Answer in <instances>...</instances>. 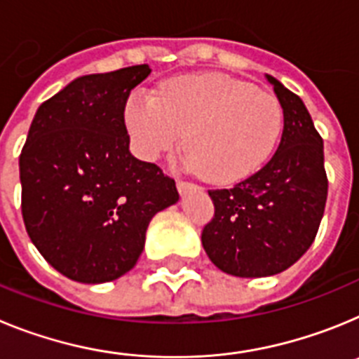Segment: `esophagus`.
Masks as SVG:
<instances>
[{
  "mask_svg": "<svg viewBox=\"0 0 359 359\" xmlns=\"http://www.w3.org/2000/svg\"><path fill=\"white\" fill-rule=\"evenodd\" d=\"M176 187H177V192H180V194H187V192H190V190L199 189V187H198V185H194V183L183 182V180H177V182H176Z\"/></svg>",
  "mask_w": 359,
  "mask_h": 359,
  "instance_id": "obj_1",
  "label": "esophagus"
}]
</instances>
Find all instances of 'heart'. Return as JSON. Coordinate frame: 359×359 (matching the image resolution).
Returning <instances> with one entry per match:
<instances>
[{"instance_id":"b5f03b06","label":"heart","mask_w":359,"mask_h":359,"mask_svg":"<svg viewBox=\"0 0 359 359\" xmlns=\"http://www.w3.org/2000/svg\"><path fill=\"white\" fill-rule=\"evenodd\" d=\"M123 122L140 160L156 161L185 135L187 167L230 185L255 174L273 154L284 109L273 93L248 82L199 73L172 79L158 95L133 91Z\"/></svg>"}]
</instances>
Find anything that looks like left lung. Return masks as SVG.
<instances>
[{
    "label": "left lung",
    "mask_w": 359,
    "mask_h": 359,
    "mask_svg": "<svg viewBox=\"0 0 359 359\" xmlns=\"http://www.w3.org/2000/svg\"><path fill=\"white\" fill-rule=\"evenodd\" d=\"M284 109L273 158L233 189L208 190L214 217L203 228L208 259L233 277L277 275L309 250L327 201L323 140L302 98L271 75Z\"/></svg>",
    "instance_id": "1"
}]
</instances>
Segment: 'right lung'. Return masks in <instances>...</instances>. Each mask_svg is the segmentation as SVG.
Returning a JSON list of instances; mask_svg holds the SVG:
<instances>
[{
	"label": "right lung",
	"instance_id": "1",
	"mask_svg": "<svg viewBox=\"0 0 359 359\" xmlns=\"http://www.w3.org/2000/svg\"><path fill=\"white\" fill-rule=\"evenodd\" d=\"M149 65L93 73L43 102L21 156V212L48 264L82 284L128 273L151 219L180 199L172 177L129 152L123 107Z\"/></svg>",
	"mask_w": 359,
	"mask_h": 359
}]
</instances>
